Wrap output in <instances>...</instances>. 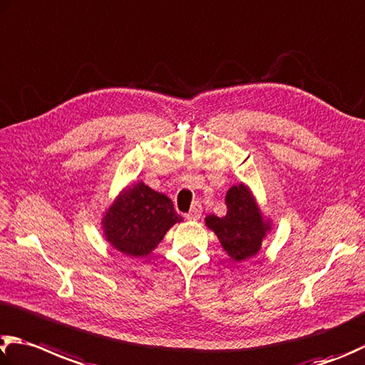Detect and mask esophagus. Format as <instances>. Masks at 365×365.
I'll return each instance as SVG.
<instances>
[{
  "label": "esophagus",
  "mask_w": 365,
  "mask_h": 365,
  "mask_svg": "<svg viewBox=\"0 0 365 365\" xmlns=\"http://www.w3.org/2000/svg\"><path fill=\"white\" fill-rule=\"evenodd\" d=\"M201 214H202L201 204L193 202V204H191V209H190L188 214H185V218H187V220H197V218L201 217Z\"/></svg>",
  "instance_id": "1"
}]
</instances>
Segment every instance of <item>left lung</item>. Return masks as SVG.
Wrapping results in <instances>:
<instances>
[{"mask_svg":"<svg viewBox=\"0 0 365 365\" xmlns=\"http://www.w3.org/2000/svg\"><path fill=\"white\" fill-rule=\"evenodd\" d=\"M225 202L228 207L227 215H207L205 225L217 235L223 250L235 262L255 257L271 231V220L263 217L246 183L233 185L227 191Z\"/></svg>","mask_w":365,"mask_h":365,"instance_id":"left-lung-1","label":"left lung"}]
</instances>
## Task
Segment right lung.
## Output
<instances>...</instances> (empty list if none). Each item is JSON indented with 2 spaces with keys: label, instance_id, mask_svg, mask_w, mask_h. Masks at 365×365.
<instances>
[{
  "label": "right lung",
  "instance_id": "obj_1",
  "mask_svg": "<svg viewBox=\"0 0 365 365\" xmlns=\"http://www.w3.org/2000/svg\"><path fill=\"white\" fill-rule=\"evenodd\" d=\"M168 196L143 182L125 187L102 218V230L111 246L128 257H147L164 235L182 222Z\"/></svg>",
  "mask_w": 365,
  "mask_h": 365
}]
</instances>
